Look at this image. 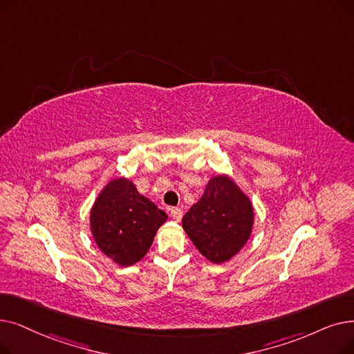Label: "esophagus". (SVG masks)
<instances>
[{
  "label": "esophagus",
  "mask_w": 354,
  "mask_h": 354,
  "mask_svg": "<svg viewBox=\"0 0 354 354\" xmlns=\"http://www.w3.org/2000/svg\"><path fill=\"white\" fill-rule=\"evenodd\" d=\"M171 217L175 220V221H180L182 220V209L180 208H172L171 209Z\"/></svg>",
  "instance_id": "obj_1"
}]
</instances>
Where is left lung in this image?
Returning a JSON list of instances; mask_svg holds the SVG:
<instances>
[{
  "instance_id": "8db88e82",
  "label": "left lung",
  "mask_w": 354,
  "mask_h": 354,
  "mask_svg": "<svg viewBox=\"0 0 354 354\" xmlns=\"http://www.w3.org/2000/svg\"><path fill=\"white\" fill-rule=\"evenodd\" d=\"M254 208L228 175L212 176L199 201L183 215L182 227L198 252L212 263L232 260L252 236Z\"/></svg>"
}]
</instances>
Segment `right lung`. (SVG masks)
<instances>
[{
    "instance_id": "add662e5",
    "label": "right lung",
    "mask_w": 354,
    "mask_h": 354,
    "mask_svg": "<svg viewBox=\"0 0 354 354\" xmlns=\"http://www.w3.org/2000/svg\"><path fill=\"white\" fill-rule=\"evenodd\" d=\"M166 220V212L124 176L105 183L89 212L91 233L98 249L122 268L140 262Z\"/></svg>"
}]
</instances>
